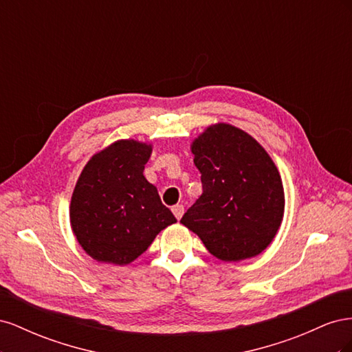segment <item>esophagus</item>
Masks as SVG:
<instances>
[{"label":"esophagus","mask_w":352,"mask_h":352,"mask_svg":"<svg viewBox=\"0 0 352 352\" xmlns=\"http://www.w3.org/2000/svg\"><path fill=\"white\" fill-rule=\"evenodd\" d=\"M172 211H173L175 217L179 220V219H182L185 208H184V206H182V204H176V206H173V207H172Z\"/></svg>","instance_id":"1"}]
</instances>
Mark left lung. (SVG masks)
I'll list each match as a JSON object with an SVG mask.
<instances>
[{
  "instance_id": "8db88e82",
  "label": "left lung",
  "mask_w": 352,
  "mask_h": 352,
  "mask_svg": "<svg viewBox=\"0 0 352 352\" xmlns=\"http://www.w3.org/2000/svg\"><path fill=\"white\" fill-rule=\"evenodd\" d=\"M202 194L180 220L223 261L263 252L285 211L278 167L251 135L228 123L211 124L190 145Z\"/></svg>"
}]
</instances>
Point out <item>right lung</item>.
<instances>
[{
  "mask_svg": "<svg viewBox=\"0 0 352 352\" xmlns=\"http://www.w3.org/2000/svg\"><path fill=\"white\" fill-rule=\"evenodd\" d=\"M151 153V144L120 140L83 167L70 201V225L94 260L129 264L160 232L176 223L144 176Z\"/></svg>",
  "mask_w": 352,
  "mask_h": 352,
  "instance_id": "obj_1",
  "label": "right lung"
}]
</instances>
